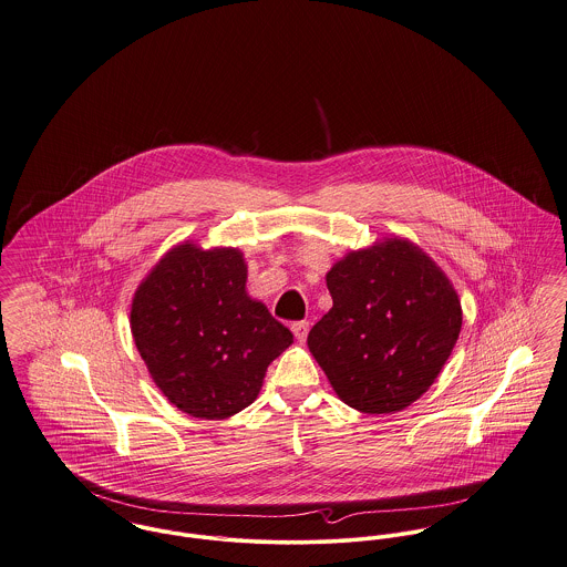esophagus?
I'll use <instances>...</instances> for the list:
<instances>
[{
    "instance_id": "1",
    "label": "esophagus",
    "mask_w": 567,
    "mask_h": 567,
    "mask_svg": "<svg viewBox=\"0 0 567 567\" xmlns=\"http://www.w3.org/2000/svg\"><path fill=\"white\" fill-rule=\"evenodd\" d=\"M308 328H310L308 321H296V323H291V332L296 333L298 340H303V338L308 336Z\"/></svg>"
}]
</instances>
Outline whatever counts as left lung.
<instances>
[{
    "instance_id": "obj_1",
    "label": "left lung",
    "mask_w": 567,
    "mask_h": 567,
    "mask_svg": "<svg viewBox=\"0 0 567 567\" xmlns=\"http://www.w3.org/2000/svg\"><path fill=\"white\" fill-rule=\"evenodd\" d=\"M332 310L308 347L336 394L364 413L420 399L447 362L463 310L445 274L406 239L347 255L328 271Z\"/></svg>"
}]
</instances>
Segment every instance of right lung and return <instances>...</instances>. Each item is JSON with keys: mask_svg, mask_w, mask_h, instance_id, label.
I'll list each match as a JSON object with an SVG mask.
<instances>
[{"mask_svg": "<svg viewBox=\"0 0 567 567\" xmlns=\"http://www.w3.org/2000/svg\"><path fill=\"white\" fill-rule=\"evenodd\" d=\"M134 344L156 385L179 411L225 420L257 399L266 370L293 333L246 296L235 248L167 252L134 293Z\"/></svg>", "mask_w": 567, "mask_h": 567, "instance_id": "obj_1", "label": "right lung"}]
</instances>
